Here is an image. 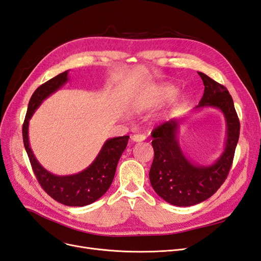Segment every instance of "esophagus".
I'll list each match as a JSON object with an SVG mask.
<instances>
[{
	"label": "esophagus",
	"mask_w": 261,
	"mask_h": 261,
	"mask_svg": "<svg viewBox=\"0 0 261 261\" xmlns=\"http://www.w3.org/2000/svg\"><path fill=\"white\" fill-rule=\"evenodd\" d=\"M146 139V136L143 135V134H135V135L132 136V140L136 141V143H139V141H144Z\"/></svg>",
	"instance_id": "obj_1"
}]
</instances>
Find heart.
Listing matches in <instances>:
<instances>
[{
  "instance_id": "heart-1",
  "label": "heart",
  "mask_w": 261,
  "mask_h": 261,
  "mask_svg": "<svg viewBox=\"0 0 261 261\" xmlns=\"http://www.w3.org/2000/svg\"><path fill=\"white\" fill-rule=\"evenodd\" d=\"M175 93V89L173 88L171 86H164L161 87V89L159 90V94H158L156 97V101H165V100H169L170 98L173 97V94ZM154 102L153 101H150V100H144L143 102H140V103L137 106V110H145L149 107L153 106Z\"/></svg>"
}]
</instances>
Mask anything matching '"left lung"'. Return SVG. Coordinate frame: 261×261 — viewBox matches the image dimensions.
Masks as SVG:
<instances>
[{"label":"left lung","instance_id":"1","mask_svg":"<svg viewBox=\"0 0 261 261\" xmlns=\"http://www.w3.org/2000/svg\"><path fill=\"white\" fill-rule=\"evenodd\" d=\"M198 74L203 82L204 92L195 110L216 108L225 117V146L219 159L210 165L187 159L177 140V130L183 118H172L151 133L154 158L149 172L150 183L162 199L178 207L202 202L218 191L230 172L240 137V120L230 92L206 74Z\"/></svg>","mask_w":261,"mask_h":261}]
</instances>
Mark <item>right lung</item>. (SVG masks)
Returning a JSON list of instances; mask_svg holds the SVG:
<instances>
[{"label":"right lung","instance_id":"add662e5","mask_svg":"<svg viewBox=\"0 0 261 261\" xmlns=\"http://www.w3.org/2000/svg\"><path fill=\"white\" fill-rule=\"evenodd\" d=\"M67 81L68 70L53 77L36 89L29 100L27 114L22 124V139L35 175L44 192L54 200L65 206L84 207L98 200L111 186L118 160L127 146L129 136L108 139L93 162L77 174L60 176L46 171L38 162L30 148L28 137L29 120L43 100L58 91Z\"/></svg>","mask_w":261,"mask_h":261}]
</instances>
